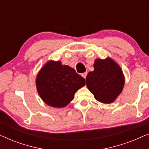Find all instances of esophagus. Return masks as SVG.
<instances>
[{"instance_id": "esophagus-1", "label": "esophagus", "mask_w": 149, "mask_h": 149, "mask_svg": "<svg viewBox=\"0 0 149 149\" xmlns=\"http://www.w3.org/2000/svg\"><path fill=\"white\" fill-rule=\"evenodd\" d=\"M87 72H84V73H83V74L81 75H82V77H83V78L85 79V78H86V77H87Z\"/></svg>"}]
</instances>
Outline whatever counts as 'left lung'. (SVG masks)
Wrapping results in <instances>:
<instances>
[{"instance_id": "8db88e82", "label": "left lung", "mask_w": 149, "mask_h": 149, "mask_svg": "<svg viewBox=\"0 0 149 149\" xmlns=\"http://www.w3.org/2000/svg\"><path fill=\"white\" fill-rule=\"evenodd\" d=\"M93 68L94 70L87 75V89L100 102L113 103L121 94L125 84L122 69L110 57L104 60L95 59Z\"/></svg>"}]
</instances>
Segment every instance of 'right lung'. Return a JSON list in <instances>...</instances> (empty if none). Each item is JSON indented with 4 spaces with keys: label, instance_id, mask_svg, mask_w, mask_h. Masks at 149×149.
Returning <instances> with one entry per match:
<instances>
[{
    "label": "right lung",
    "instance_id": "right-lung-1",
    "mask_svg": "<svg viewBox=\"0 0 149 149\" xmlns=\"http://www.w3.org/2000/svg\"><path fill=\"white\" fill-rule=\"evenodd\" d=\"M84 78L74 68L62 65L61 61L49 60L38 72L36 86L38 95L46 104L55 108L66 107L74 93L85 86Z\"/></svg>",
    "mask_w": 149,
    "mask_h": 149
}]
</instances>
